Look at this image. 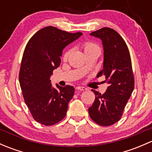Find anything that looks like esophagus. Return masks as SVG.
Wrapping results in <instances>:
<instances>
[{"instance_id":"esophagus-1","label":"esophagus","mask_w":152,"mask_h":152,"mask_svg":"<svg viewBox=\"0 0 152 152\" xmlns=\"http://www.w3.org/2000/svg\"><path fill=\"white\" fill-rule=\"evenodd\" d=\"M76 90H80V91H84V90H87V88L85 87H81V86H79V87H76Z\"/></svg>"}]
</instances>
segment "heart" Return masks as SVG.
I'll use <instances>...</instances> for the list:
<instances>
[{
  "label": "heart",
  "instance_id": "heart-1",
  "mask_svg": "<svg viewBox=\"0 0 152 152\" xmlns=\"http://www.w3.org/2000/svg\"><path fill=\"white\" fill-rule=\"evenodd\" d=\"M82 48H83L84 52L86 56H89L93 53H98L99 54L101 52V48L96 42H93V41H85L82 43ZM72 48H67L66 50L63 53L62 56V59L63 61H67L70 57V54L72 53ZM84 70L87 69V65H85L83 67Z\"/></svg>",
  "mask_w": 152,
  "mask_h": 152
}]
</instances>
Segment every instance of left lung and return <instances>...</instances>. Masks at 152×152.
Returning <instances> with one entry per match:
<instances>
[{
  "mask_svg": "<svg viewBox=\"0 0 152 152\" xmlns=\"http://www.w3.org/2000/svg\"><path fill=\"white\" fill-rule=\"evenodd\" d=\"M90 35L100 38L104 46V68L97 75L105 76L109 86L104 94L94 90L96 95L88 111L92 120L102 126L118 121L134 90V79L128 47L114 29L104 27Z\"/></svg>",
  "mask_w": 152,
  "mask_h": 152,
  "instance_id": "left-lung-1",
  "label": "left lung"
}]
</instances>
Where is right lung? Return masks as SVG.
Listing matches in <instances>:
<instances>
[{"instance_id":"obj_1","label":"right lung","mask_w":152,"mask_h":152,"mask_svg":"<svg viewBox=\"0 0 152 152\" xmlns=\"http://www.w3.org/2000/svg\"><path fill=\"white\" fill-rule=\"evenodd\" d=\"M82 33H70L53 26L40 29L31 37L23 55L19 82L33 118L45 126L59 123L66 115L74 93L73 86L52 87L50 76L59 66L63 48Z\"/></svg>"}]
</instances>
